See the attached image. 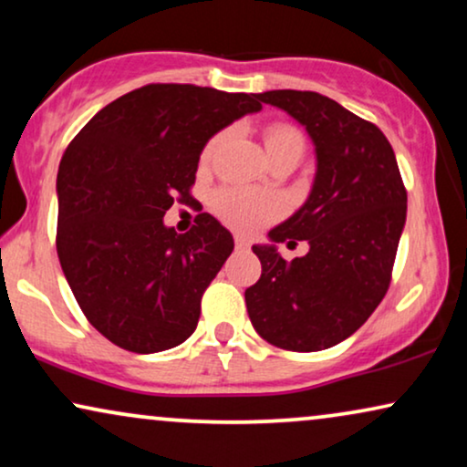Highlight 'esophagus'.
Segmentation results:
<instances>
[{"label":"esophagus","mask_w":467,"mask_h":467,"mask_svg":"<svg viewBox=\"0 0 467 467\" xmlns=\"http://www.w3.org/2000/svg\"><path fill=\"white\" fill-rule=\"evenodd\" d=\"M235 248H240V251H244V248H248L251 244H248V240L244 238V235H240V234H235Z\"/></svg>","instance_id":"1"}]
</instances>
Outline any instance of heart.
I'll list each match as a JSON object with an SVG mask.
<instances>
[{"label": "heart", "instance_id": "b5f03b06", "mask_svg": "<svg viewBox=\"0 0 467 467\" xmlns=\"http://www.w3.org/2000/svg\"><path fill=\"white\" fill-rule=\"evenodd\" d=\"M223 136H216L203 150V159H210L216 146L221 144ZM265 146L270 157L280 152H304V136L302 131L291 125H270L265 131ZM214 213L221 216L227 225L240 232H257L267 223L283 214L285 203L276 193L267 191H254L246 187H225L219 189L213 197Z\"/></svg>", "mask_w": 467, "mask_h": 467}]
</instances>
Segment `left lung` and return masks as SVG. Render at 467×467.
<instances>
[{
  "instance_id": "left-lung-1",
  "label": "left lung",
  "mask_w": 467,
  "mask_h": 467,
  "mask_svg": "<svg viewBox=\"0 0 467 467\" xmlns=\"http://www.w3.org/2000/svg\"><path fill=\"white\" fill-rule=\"evenodd\" d=\"M306 127L317 174L308 200L254 244L261 278L248 286L246 310L257 334L274 347L315 353L353 336L391 283L406 223V187L395 152L379 127L315 91H265ZM306 239L311 251L285 262L278 241Z\"/></svg>"
}]
</instances>
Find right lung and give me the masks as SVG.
Returning <instances> with one entry per match:
<instances>
[{
  "label": "right lung",
  "instance_id": "1",
  "mask_svg": "<svg viewBox=\"0 0 467 467\" xmlns=\"http://www.w3.org/2000/svg\"><path fill=\"white\" fill-rule=\"evenodd\" d=\"M259 110L254 93L146 85L101 108L63 152L57 254L80 310L112 344L150 355L195 331L234 238L208 213L187 234L163 216L193 202L208 140Z\"/></svg>",
  "mask_w": 467,
  "mask_h": 467
}]
</instances>
